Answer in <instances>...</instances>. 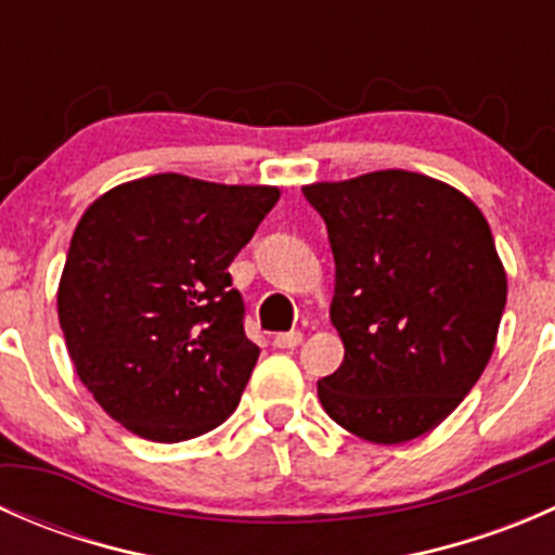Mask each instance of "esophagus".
<instances>
[{
  "label": "esophagus",
  "instance_id": "obj_1",
  "mask_svg": "<svg viewBox=\"0 0 555 555\" xmlns=\"http://www.w3.org/2000/svg\"><path fill=\"white\" fill-rule=\"evenodd\" d=\"M300 340H304V333L300 330H289V333H279L273 338V346L276 349H295V346H300Z\"/></svg>",
  "mask_w": 555,
  "mask_h": 555
}]
</instances>
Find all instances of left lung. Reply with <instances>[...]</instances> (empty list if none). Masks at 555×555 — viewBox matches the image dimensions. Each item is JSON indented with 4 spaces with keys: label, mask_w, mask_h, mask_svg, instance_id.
I'll use <instances>...</instances> for the list:
<instances>
[{
    "label": "left lung",
    "mask_w": 555,
    "mask_h": 555,
    "mask_svg": "<svg viewBox=\"0 0 555 555\" xmlns=\"http://www.w3.org/2000/svg\"><path fill=\"white\" fill-rule=\"evenodd\" d=\"M335 260L330 322L344 362L317 384L357 438L400 446L456 411L496 344L507 276L483 211L427 173L306 184Z\"/></svg>",
    "instance_id": "left-lung-1"
}]
</instances>
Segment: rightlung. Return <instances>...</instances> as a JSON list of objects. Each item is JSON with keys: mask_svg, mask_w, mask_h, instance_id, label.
I'll return each mask as SVG.
<instances>
[{"mask_svg": "<svg viewBox=\"0 0 555 555\" xmlns=\"http://www.w3.org/2000/svg\"><path fill=\"white\" fill-rule=\"evenodd\" d=\"M271 184L153 173L99 195L59 282V322L80 382L155 443L220 427L260 349L228 266L276 206Z\"/></svg>", "mask_w": 555, "mask_h": 555, "instance_id": "1", "label": "right lung"}]
</instances>
